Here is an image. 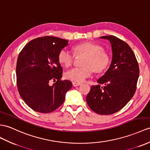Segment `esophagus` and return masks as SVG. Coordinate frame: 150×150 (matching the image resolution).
<instances>
[{
    "label": "esophagus",
    "mask_w": 150,
    "mask_h": 150,
    "mask_svg": "<svg viewBox=\"0 0 150 150\" xmlns=\"http://www.w3.org/2000/svg\"><path fill=\"white\" fill-rule=\"evenodd\" d=\"M81 83H79V82H72V85L74 86H79L81 85Z\"/></svg>",
    "instance_id": "34e87169"
}]
</instances>
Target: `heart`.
Here are the masks:
<instances>
[{
    "instance_id": "1",
    "label": "heart",
    "mask_w": 150,
    "mask_h": 150,
    "mask_svg": "<svg viewBox=\"0 0 150 150\" xmlns=\"http://www.w3.org/2000/svg\"><path fill=\"white\" fill-rule=\"evenodd\" d=\"M76 56L83 55L81 67H74L65 73L66 79L73 81L81 82L90 77L93 71L97 73L103 72L108 68L111 62L109 54L104 52L103 47L92 42L78 44L73 47ZM74 55L67 49L60 51L58 55L59 63L65 67H69L72 64Z\"/></svg>"
}]
</instances>
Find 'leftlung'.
<instances>
[{"instance_id": "obj_1", "label": "left lung", "mask_w": 150, "mask_h": 150, "mask_svg": "<svg viewBox=\"0 0 150 150\" xmlns=\"http://www.w3.org/2000/svg\"><path fill=\"white\" fill-rule=\"evenodd\" d=\"M100 38L109 40L111 44V64L105 74L97 80L98 85L91 87L86 100L94 112L109 115L121 110L134 96L139 68L136 56L127 43L114 35Z\"/></svg>"}]
</instances>
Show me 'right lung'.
Segmentation results:
<instances>
[{
  "label": "right lung",
  "instance_id": "right-lung-1",
  "mask_svg": "<svg viewBox=\"0 0 150 150\" xmlns=\"http://www.w3.org/2000/svg\"><path fill=\"white\" fill-rule=\"evenodd\" d=\"M69 41L52 36L32 40L18 57L16 83L20 97L35 111L50 113L64 103L65 93L72 87L62 80V68L58 62L60 51ZM55 83L52 86L50 82Z\"/></svg>",
  "mask_w": 150,
  "mask_h": 150
}]
</instances>
